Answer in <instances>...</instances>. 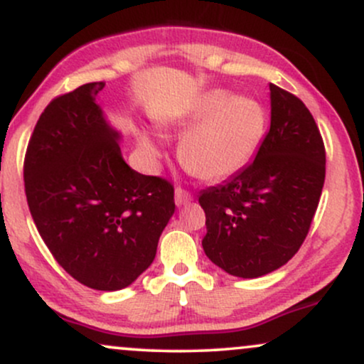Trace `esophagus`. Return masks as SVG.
<instances>
[{
	"label": "esophagus",
	"mask_w": 364,
	"mask_h": 364,
	"mask_svg": "<svg viewBox=\"0 0 364 364\" xmlns=\"http://www.w3.org/2000/svg\"><path fill=\"white\" fill-rule=\"evenodd\" d=\"M191 200H193V195H191L190 191H186L185 188L181 186L176 188V191H174V202H176L178 207L186 205V203H190Z\"/></svg>",
	"instance_id": "esophagus-1"
}]
</instances>
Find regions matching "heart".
<instances>
[{
	"instance_id": "b5f03b06",
	"label": "heart",
	"mask_w": 364,
	"mask_h": 364,
	"mask_svg": "<svg viewBox=\"0 0 364 364\" xmlns=\"http://www.w3.org/2000/svg\"><path fill=\"white\" fill-rule=\"evenodd\" d=\"M178 121L183 127L196 123L179 145L185 168L203 179H223L253 156L265 128V112L255 99L214 89L200 95ZM141 147L157 154L149 139H141Z\"/></svg>"
}]
</instances>
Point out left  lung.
<instances>
[{
	"label": "left lung",
	"mask_w": 364,
	"mask_h": 364,
	"mask_svg": "<svg viewBox=\"0 0 364 364\" xmlns=\"http://www.w3.org/2000/svg\"><path fill=\"white\" fill-rule=\"evenodd\" d=\"M270 129L257 157L198 196L203 252L228 274L274 272L301 248L325 181V145L301 99L270 83Z\"/></svg>",
	"instance_id": "1"
}]
</instances>
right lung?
Wrapping results in <instances>:
<instances>
[{"label":"right lung","mask_w":364,"mask_h":364,"mask_svg":"<svg viewBox=\"0 0 364 364\" xmlns=\"http://www.w3.org/2000/svg\"><path fill=\"white\" fill-rule=\"evenodd\" d=\"M80 85L48 104L23 161L27 203L37 231L75 281L118 291L149 269L174 214V186L124 162L119 133Z\"/></svg>","instance_id":"obj_1"}]
</instances>
